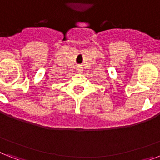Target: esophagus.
Here are the masks:
<instances>
[{"instance_id":"obj_1","label":"esophagus","mask_w":160,"mask_h":160,"mask_svg":"<svg viewBox=\"0 0 160 160\" xmlns=\"http://www.w3.org/2000/svg\"><path fill=\"white\" fill-rule=\"evenodd\" d=\"M76 71H77L78 73H82V71H83V68L82 67H76Z\"/></svg>"}]
</instances>
